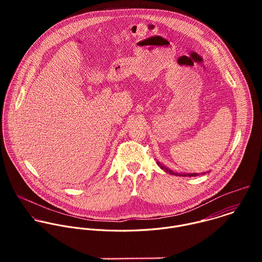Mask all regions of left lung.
I'll use <instances>...</instances> for the list:
<instances>
[{"label": "left lung", "instance_id": "8db88e82", "mask_svg": "<svg viewBox=\"0 0 262 262\" xmlns=\"http://www.w3.org/2000/svg\"><path fill=\"white\" fill-rule=\"evenodd\" d=\"M157 164L164 170V171H166V172H168L169 174H173V175H176V176H189V177H192V176H198V175H200V174H198V173H182V174H180V173H177V172H173L172 170H169L167 167H165V166H163L160 162H157ZM203 175L204 174H206L205 172H203L202 173Z\"/></svg>", "mask_w": 262, "mask_h": 262}]
</instances>
